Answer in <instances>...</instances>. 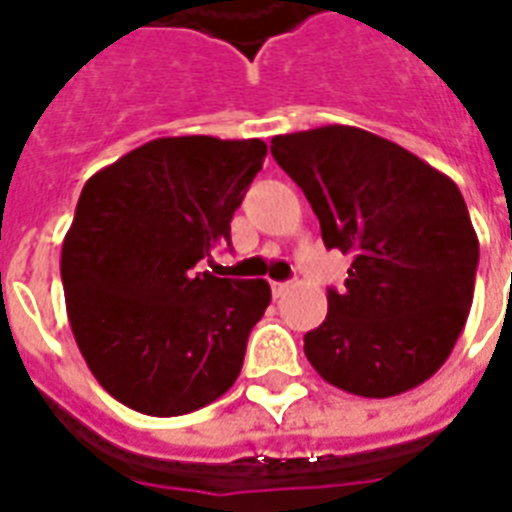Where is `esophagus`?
Returning <instances> with one entry per match:
<instances>
[{
	"mask_svg": "<svg viewBox=\"0 0 512 512\" xmlns=\"http://www.w3.org/2000/svg\"><path fill=\"white\" fill-rule=\"evenodd\" d=\"M271 292L273 297H281L289 292V281H271Z\"/></svg>",
	"mask_w": 512,
	"mask_h": 512,
	"instance_id": "obj_1",
	"label": "esophagus"
}]
</instances>
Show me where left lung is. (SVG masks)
<instances>
[{"label": "left lung", "mask_w": 512, "mask_h": 512, "mask_svg": "<svg viewBox=\"0 0 512 512\" xmlns=\"http://www.w3.org/2000/svg\"><path fill=\"white\" fill-rule=\"evenodd\" d=\"M271 154L303 188L327 249L353 257L327 289L305 356L340 390L398 396L441 369L468 321L478 236L452 177L390 140L329 124L276 135Z\"/></svg>", "instance_id": "8db88e82"}]
</instances>
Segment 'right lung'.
<instances>
[{"mask_svg": "<svg viewBox=\"0 0 512 512\" xmlns=\"http://www.w3.org/2000/svg\"><path fill=\"white\" fill-rule=\"evenodd\" d=\"M265 154L257 138H159L84 183L60 255L68 321L95 380L135 412H196L239 377L271 287L196 265L231 244Z\"/></svg>", "mask_w": 512, "mask_h": 512, "instance_id": "right-lung-1", "label": "right lung"}]
</instances>
